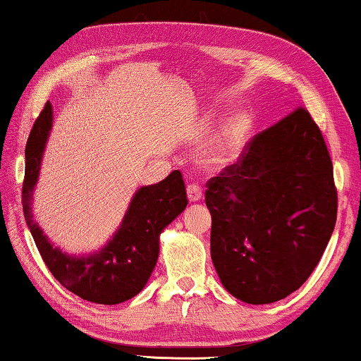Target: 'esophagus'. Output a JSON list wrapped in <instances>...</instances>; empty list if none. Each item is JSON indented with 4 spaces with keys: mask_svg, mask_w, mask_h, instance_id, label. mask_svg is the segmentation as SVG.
Listing matches in <instances>:
<instances>
[{
    "mask_svg": "<svg viewBox=\"0 0 361 361\" xmlns=\"http://www.w3.org/2000/svg\"><path fill=\"white\" fill-rule=\"evenodd\" d=\"M187 197L190 202H197L202 198V187L198 184H189L187 185Z\"/></svg>",
    "mask_w": 361,
    "mask_h": 361,
    "instance_id": "esophagus-1",
    "label": "esophagus"
}]
</instances>
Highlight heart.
Wrapping results in <instances>:
<instances>
[{
	"instance_id": "heart-1",
	"label": "heart",
	"mask_w": 361,
	"mask_h": 361,
	"mask_svg": "<svg viewBox=\"0 0 361 361\" xmlns=\"http://www.w3.org/2000/svg\"><path fill=\"white\" fill-rule=\"evenodd\" d=\"M241 130H243V122H234L231 127H229V130H228L226 142H224L223 148L219 149V153H215V156H213V158H215V159L221 158V156L226 153V149L229 148V146H231L234 142H236V138L239 137V133H241Z\"/></svg>"
}]
</instances>
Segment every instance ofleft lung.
Here are the masks:
<instances>
[{
    "instance_id": "8db88e82",
    "label": "left lung",
    "mask_w": 361,
    "mask_h": 361,
    "mask_svg": "<svg viewBox=\"0 0 361 361\" xmlns=\"http://www.w3.org/2000/svg\"><path fill=\"white\" fill-rule=\"evenodd\" d=\"M212 260L229 293L283 300L307 280L337 219L332 161L319 127L298 107L245 143L207 182Z\"/></svg>"
}]
</instances>
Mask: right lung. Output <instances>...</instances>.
Here are the masks:
<instances>
[{
  "label": "right lung",
  "mask_w": 361,
  "mask_h": 361,
  "mask_svg": "<svg viewBox=\"0 0 361 361\" xmlns=\"http://www.w3.org/2000/svg\"><path fill=\"white\" fill-rule=\"evenodd\" d=\"M50 127L51 106L47 102L35 118L25 145L23 182L25 221L42 260L66 290L99 305H118L143 290L158 260L159 233L189 203L184 177L180 171H172L159 184L142 187L135 193L116 236L99 252L87 257L66 255L50 244L30 213L32 190Z\"/></svg>",
  "instance_id": "obj_1"
}]
</instances>
